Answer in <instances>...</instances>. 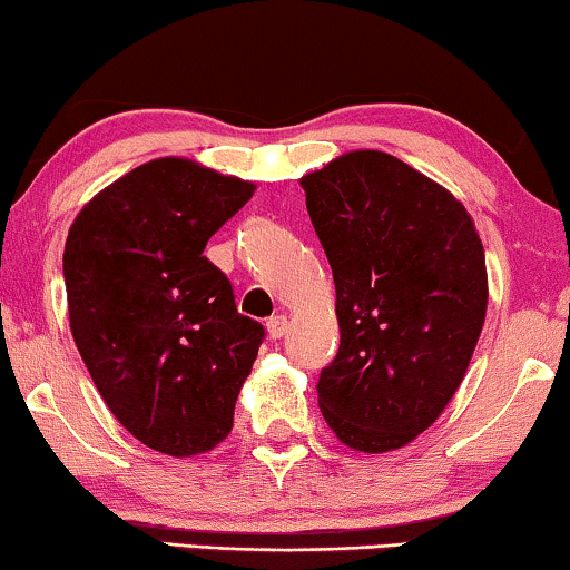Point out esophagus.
I'll use <instances>...</instances> for the list:
<instances>
[{
	"mask_svg": "<svg viewBox=\"0 0 570 570\" xmlns=\"http://www.w3.org/2000/svg\"><path fill=\"white\" fill-rule=\"evenodd\" d=\"M285 332H287V316H285V314H277V316L267 318V334H269V340H279Z\"/></svg>",
	"mask_w": 570,
	"mask_h": 570,
	"instance_id": "1",
	"label": "esophagus"
}]
</instances>
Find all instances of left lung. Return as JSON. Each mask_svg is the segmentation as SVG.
Listing matches in <instances>:
<instances>
[{"instance_id":"1","label":"left lung","mask_w":570,"mask_h":570,"mask_svg":"<svg viewBox=\"0 0 570 570\" xmlns=\"http://www.w3.org/2000/svg\"><path fill=\"white\" fill-rule=\"evenodd\" d=\"M301 186L337 291L318 407L353 451L402 449L470 368L488 311L480 233L454 194L381 150L340 155Z\"/></svg>"}]
</instances>
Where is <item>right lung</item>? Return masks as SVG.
Wrapping results in <instances>:
<instances>
[{"label":"right lung","instance_id":"1","mask_svg":"<svg viewBox=\"0 0 570 570\" xmlns=\"http://www.w3.org/2000/svg\"><path fill=\"white\" fill-rule=\"evenodd\" d=\"M256 186L155 158L98 191L69 228V330L114 417L160 454L213 451L233 428L264 330L240 316L207 240Z\"/></svg>","mask_w":570,"mask_h":570}]
</instances>
